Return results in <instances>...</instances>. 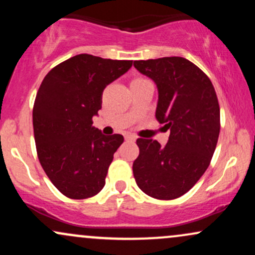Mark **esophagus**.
Returning a JSON list of instances; mask_svg holds the SVG:
<instances>
[{
    "label": "esophagus",
    "mask_w": 255,
    "mask_h": 255,
    "mask_svg": "<svg viewBox=\"0 0 255 255\" xmlns=\"http://www.w3.org/2000/svg\"><path fill=\"white\" fill-rule=\"evenodd\" d=\"M125 139H126V141H128V142H134L136 140V136L131 135V134H126Z\"/></svg>",
    "instance_id": "esophagus-1"
}]
</instances>
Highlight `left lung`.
<instances>
[{
	"label": "left lung",
	"instance_id": "left-lung-1",
	"mask_svg": "<svg viewBox=\"0 0 255 255\" xmlns=\"http://www.w3.org/2000/svg\"><path fill=\"white\" fill-rule=\"evenodd\" d=\"M158 90L156 119L170 135L165 146L137 139L139 157L133 163L135 182L145 194L159 200L176 199L198 182L209 168L218 141L219 105L207 75L183 57L134 61Z\"/></svg>",
	"mask_w": 255,
	"mask_h": 255
}]
</instances>
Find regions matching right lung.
<instances>
[{
	"instance_id": "right-lung-1",
	"label": "right lung",
	"mask_w": 255,
	"mask_h": 255,
	"mask_svg": "<svg viewBox=\"0 0 255 255\" xmlns=\"http://www.w3.org/2000/svg\"><path fill=\"white\" fill-rule=\"evenodd\" d=\"M133 61L80 54L45 75L33 107L37 153L44 171L62 194L86 199L105 184L121 134L104 135L92 118L107 85L128 72Z\"/></svg>"
}]
</instances>
